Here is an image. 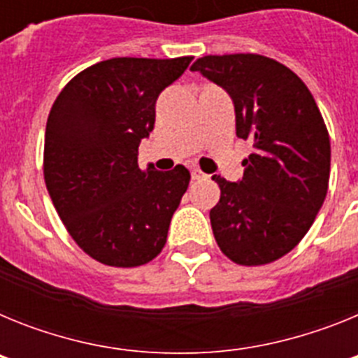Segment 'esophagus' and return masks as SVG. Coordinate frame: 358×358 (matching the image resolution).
Segmentation results:
<instances>
[{
  "label": "esophagus",
  "instance_id": "1",
  "mask_svg": "<svg viewBox=\"0 0 358 358\" xmlns=\"http://www.w3.org/2000/svg\"><path fill=\"white\" fill-rule=\"evenodd\" d=\"M192 179H194V181L208 179V173H204V172H202V170H199V169H194V170H192Z\"/></svg>",
  "mask_w": 358,
  "mask_h": 358
}]
</instances>
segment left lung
Returning a JSON list of instances; mask_svg holds the SVG:
<instances>
[{
  "label": "left lung",
  "mask_w": 358,
  "mask_h": 358,
  "mask_svg": "<svg viewBox=\"0 0 358 358\" xmlns=\"http://www.w3.org/2000/svg\"><path fill=\"white\" fill-rule=\"evenodd\" d=\"M189 69L229 93L236 136L252 141L242 181L213 176L220 188L210 211L215 240L235 264H273L301 242L327 197V123L305 82L271 57L204 55Z\"/></svg>",
  "instance_id": "1"
}]
</instances>
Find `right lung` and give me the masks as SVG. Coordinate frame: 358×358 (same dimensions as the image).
<instances>
[{
	"label": "right lung",
	"instance_id": "1",
	"mask_svg": "<svg viewBox=\"0 0 358 358\" xmlns=\"http://www.w3.org/2000/svg\"><path fill=\"white\" fill-rule=\"evenodd\" d=\"M194 57H116L64 85L44 134V182L78 248L109 267H140L163 251L170 220L189 182L138 166V147L156 122L161 91Z\"/></svg>",
	"mask_w": 358,
	"mask_h": 358
}]
</instances>
